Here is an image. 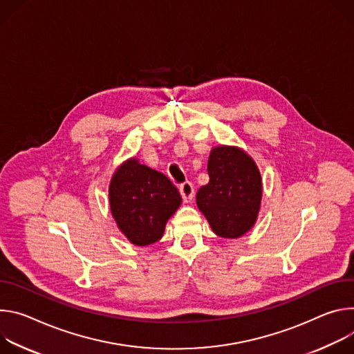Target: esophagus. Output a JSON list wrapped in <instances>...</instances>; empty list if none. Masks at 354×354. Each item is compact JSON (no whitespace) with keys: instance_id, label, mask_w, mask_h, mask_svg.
<instances>
[{"instance_id":"1","label":"esophagus","mask_w":354,"mask_h":354,"mask_svg":"<svg viewBox=\"0 0 354 354\" xmlns=\"http://www.w3.org/2000/svg\"><path fill=\"white\" fill-rule=\"evenodd\" d=\"M180 194L184 203H189L194 197V185L189 181H185L180 185Z\"/></svg>"}]
</instances>
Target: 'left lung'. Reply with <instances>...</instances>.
Returning <instances> with one entry per match:
<instances>
[{"label": "left lung", "mask_w": 354, "mask_h": 354, "mask_svg": "<svg viewBox=\"0 0 354 354\" xmlns=\"http://www.w3.org/2000/svg\"><path fill=\"white\" fill-rule=\"evenodd\" d=\"M209 181L197 192V207L215 234L238 239L256 223L261 197V174L252 157L238 146L219 145L208 157Z\"/></svg>", "instance_id": "obj_1"}]
</instances>
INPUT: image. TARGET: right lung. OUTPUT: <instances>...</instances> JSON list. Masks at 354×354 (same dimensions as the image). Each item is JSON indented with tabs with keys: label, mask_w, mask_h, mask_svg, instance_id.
<instances>
[{
	"label": "right lung",
	"mask_w": 354,
	"mask_h": 354,
	"mask_svg": "<svg viewBox=\"0 0 354 354\" xmlns=\"http://www.w3.org/2000/svg\"><path fill=\"white\" fill-rule=\"evenodd\" d=\"M109 208L118 229L136 246L160 241L167 221L181 205L178 189L163 174L136 157L125 160L112 174Z\"/></svg>",
	"instance_id": "right-lung-1"
}]
</instances>
